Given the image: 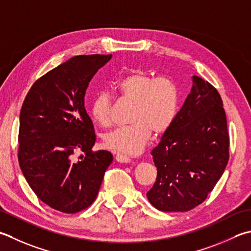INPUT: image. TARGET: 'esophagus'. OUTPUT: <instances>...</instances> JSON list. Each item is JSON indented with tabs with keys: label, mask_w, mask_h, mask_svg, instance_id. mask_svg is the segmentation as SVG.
I'll return each instance as SVG.
<instances>
[{
	"label": "esophagus",
	"mask_w": 251,
	"mask_h": 251,
	"mask_svg": "<svg viewBox=\"0 0 251 251\" xmlns=\"http://www.w3.org/2000/svg\"><path fill=\"white\" fill-rule=\"evenodd\" d=\"M115 159L117 162H120V163H128V162H130L131 160L128 155L123 154V153H116Z\"/></svg>",
	"instance_id": "34e87169"
}]
</instances>
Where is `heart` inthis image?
Wrapping results in <instances>:
<instances>
[{"label": "heart", "mask_w": 251, "mask_h": 251, "mask_svg": "<svg viewBox=\"0 0 251 251\" xmlns=\"http://www.w3.org/2000/svg\"><path fill=\"white\" fill-rule=\"evenodd\" d=\"M113 90L122 98L134 102L131 124L117 127L103 137L109 149L127 154H138L145 149L151 137L163 134L173 124L179 109V88L168 76L154 77L144 71L132 72L120 78ZM91 116L97 124H111V97L101 91L91 103Z\"/></svg>", "instance_id": "b5f03b06"}]
</instances>
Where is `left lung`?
Listing matches in <instances>:
<instances>
[{
    "instance_id": "8db88e82",
    "label": "left lung",
    "mask_w": 251,
    "mask_h": 251,
    "mask_svg": "<svg viewBox=\"0 0 251 251\" xmlns=\"http://www.w3.org/2000/svg\"><path fill=\"white\" fill-rule=\"evenodd\" d=\"M229 136L218 90L198 76L184 105L151 151L158 170L147 193L164 212H185L207 199L226 168Z\"/></svg>"
}]
</instances>
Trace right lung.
Segmentation results:
<instances>
[{
  "instance_id": "1",
  "label": "right lung",
  "mask_w": 251,
  "mask_h": 251,
  "mask_svg": "<svg viewBox=\"0 0 251 251\" xmlns=\"http://www.w3.org/2000/svg\"><path fill=\"white\" fill-rule=\"evenodd\" d=\"M111 57L70 58L39 78L23 103L19 166L38 198L64 213H77L92 204L113 161L109 151H92L96 134L85 109L88 85ZM79 151L85 156L77 161Z\"/></svg>"
}]
</instances>
